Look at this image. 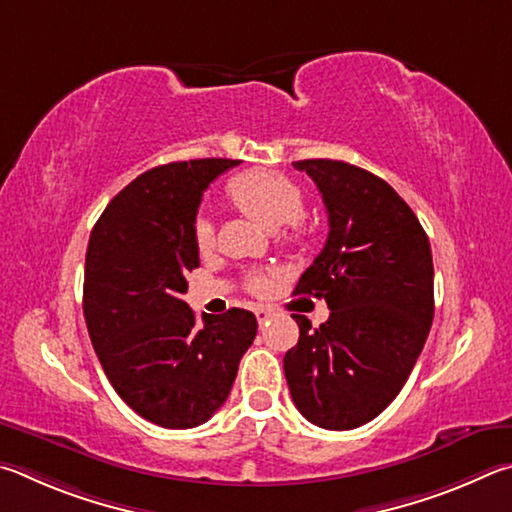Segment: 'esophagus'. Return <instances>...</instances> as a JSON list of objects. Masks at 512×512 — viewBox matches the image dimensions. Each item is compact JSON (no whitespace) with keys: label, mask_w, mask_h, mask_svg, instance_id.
I'll return each instance as SVG.
<instances>
[{"label":"esophagus","mask_w":512,"mask_h":512,"mask_svg":"<svg viewBox=\"0 0 512 512\" xmlns=\"http://www.w3.org/2000/svg\"><path fill=\"white\" fill-rule=\"evenodd\" d=\"M270 317H272V312L267 310V308H256V319H258V324H267V321H270Z\"/></svg>","instance_id":"esophagus-1"}]
</instances>
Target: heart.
Instances as JSON below:
<instances>
[{
	"mask_svg": "<svg viewBox=\"0 0 512 512\" xmlns=\"http://www.w3.org/2000/svg\"><path fill=\"white\" fill-rule=\"evenodd\" d=\"M227 197L242 213L251 215L267 229L285 227V236L301 238L306 233L303 220V188L292 177L279 170L251 168L231 177L227 182ZM193 236L202 251L211 249L215 242V227L206 215H197L193 224ZM270 288V279L265 274L249 276V290L265 292Z\"/></svg>",
	"mask_w": 512,
	"mask_h": 512,
	"instance_id": "1",
	"label": "heart"
}]
</instances>
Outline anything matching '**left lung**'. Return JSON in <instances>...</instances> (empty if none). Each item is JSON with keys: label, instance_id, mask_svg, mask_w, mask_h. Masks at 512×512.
<instances>
[{"label": "left lung", "instance_id": "8db88e82", "mask_svg": "<svg viewBox=\"0 0 512 512\" xmlns=\"http://www.w3.org/2000/svg\"><path fill=\"white\" fill-rule=\"evenodd\" d=\"M317 184L328 238L294 288L326 299L330 317L283 357L297 409L312 425L355 429L405 387L434 319V263L427 233L393 188L335 159L294 161Z\"/></svg>", "mask_w": 512, "mask_h": 512}]
</instances>
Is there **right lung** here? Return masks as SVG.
Segmentation results:
<instances>
[{
  "mask_svg": "<svg viewBox=\"0 0 512 512\" xmlns=\"http://www.w3.org/2000/svg\"><path fill=\"white\" fill-rule=\"evenodd\" d=\"M238 159L157 166L130 182L94 224L85 256L83 312L107 380L125 405L159 427L188 429L227 400L256 317L204 315L182 299L200 267L193 224L202 195Z\"/></svg>",
  "mask_w": 512,
  "mask_h": 512,
  "instance_id": "right-lung-1",
  "label": "right lung"
}]
</instances>
